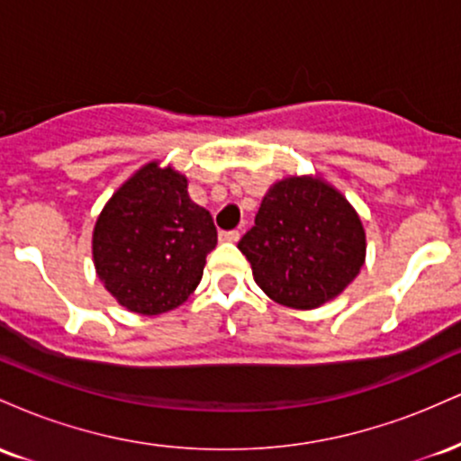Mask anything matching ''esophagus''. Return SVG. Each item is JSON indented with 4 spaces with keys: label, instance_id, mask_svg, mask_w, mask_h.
<instances>
[{
    "label": "esophagus",
    "instance_id": "esophagus-1",
    "mask_svg": "<svg viewBox=\"0 0 461 461\" xmlns=\"http://www.w3.org/2000/svg\"><path fill=\"white\" fill-rule=\"evenodd\" d=\"M219 238H221V240H223V242H238V238H240V231H236V230L221 231Z\"/></svg>",
    "mask_w": 461,
    "mask_h": 461
}]
</instances>
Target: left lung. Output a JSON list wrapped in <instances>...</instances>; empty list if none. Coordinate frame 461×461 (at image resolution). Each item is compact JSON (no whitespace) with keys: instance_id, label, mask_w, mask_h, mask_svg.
Segmentation results:
<instances>
[{"instance_id":"8db88e82","label":"left lung","mask_w":461,"mask_h":461,"mask_svg":"<svg viewBox=\"0 0 461 461\" xmlns=\"http://www.w3.org/2000/svg\"><path fill=\"white\" fill-rule=\"evenodd\" d=\"M238 249L268 297L312 310L356 279L366 236L357 212L336 188L321 179L288 177L268 190L256 225Z\"/></svg>"}]
</instances>
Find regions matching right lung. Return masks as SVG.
<instances>
[{"instance_id": "add662e5", "label": "right lung", "mask_w": 461, "mask_h": 461, "mask_svg": "<svg viewBox=\"0 0 461 461\" xmlns=\"http://www.w3.org/2000/svg\"><path fill=\"white\" fill-rule=\"evenodd\" d=\"M186 177L156 162L123 184L93 234L99 279L123 308L156 316L182 305L197 288L216 227L188 197Z\"/></svg>"}]
</instances>
